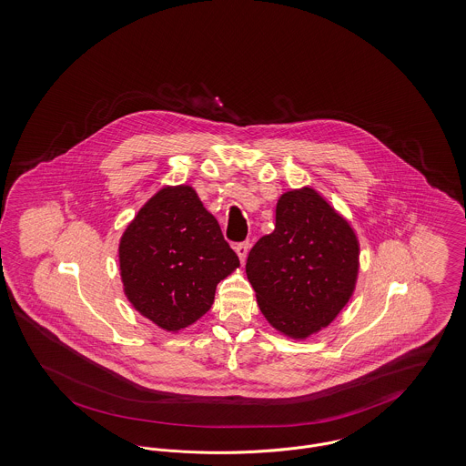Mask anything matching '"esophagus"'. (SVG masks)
Masks as SVG:
<instances>
[{
  "label": "esophagus",
  "instance_id": "34e87169",
  "mask_svg": "<svg viewBox=\"0 0 466 466\" xmlns=\"http://www.w3.org/2000/svg\"><path fill=\"white\" fill-rule=\"evenodd\" d=\"M248 250H250V243L248 241H245V243H239V245H236V254H238V258L241 262H245L247 260V256H248Z\"/></svg>",
  "mask_w": 466,
  "mask_h": 466
}]
</instances>
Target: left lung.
Segmentation results:
<instances>
[{
    "label": "left lung",
    "instance_id": "1",
    "mask_svg": "<svg viewBox=\"0 0 466 466\" xmlns=\"http://www.w3.org/2000/svg\"><path fill=\"white\" fill-rule=\"evenodd\" d=\"M360 241L350 223L312 187L280 195L275 230L247 258L258 309L273 329L308 339L343 309L358 282Z\"/></svg>",
    "mask_w": 466,
    "mask_h": 466
}]
</instances>
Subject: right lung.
Segmentation results:
<instances>
[{"instance_id": "1", "label": "right lung", "mask_w": 466, "mask_h": 466, "mask_svg": "<svg viewBox=\"0 0 466 466\" xmlns=\"http://www.w3.org/2000/svg\"><path fill=\"white\" fill-rule=\"evenodd\" d=\"M239 266L216 218L191 186H164L119 239V273L132 308L167 332L202 318L216 286Z\"/></svg>"}]
</instances>
